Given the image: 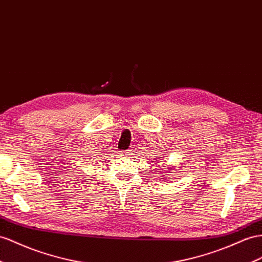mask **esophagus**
<instances>
[{"mask_svg":"<svg viewBox=\"0 0 262 262\" xmlns=\"http://www.w3.org/2000/svg\"><path fill=\"white\" fill-rule=\"evenodd\" d=\"M120 155L124 156L125 158H130V156L133 155V150H124L120 152Z\"/></svg>","mask_w":262,"mask_h":262,"instance_id":"34e87169","label":"esophagus"}]
</instances>
